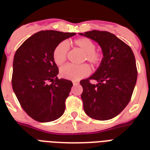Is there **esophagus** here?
I'll return each instance as SVG.
<instances>
[{
    "label": "esophagus",
    "mask_w": 150,
    "mask_h": 150,
    "mask_svg": "<svg viewBox=\"0 0 150 150\" xmlns=\"http://www.w3.org/2000/svg\"><path fill=\"white\" fill-rule=\"evenodd\" d=\"M73 85H74V86H77V85H79V83H78V82L74 81L73 82Z\"/></svg>",
    "instance_id": "1"
}]
</instances>
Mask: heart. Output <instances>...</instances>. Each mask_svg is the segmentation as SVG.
<instances>
[{"label":"heart","instance_id":"1","mask_svg":"<svg viewBox=\"0 0 150 150\" xmlns=\"http://www.w3.org/2000/svg\"><path fill=\"white\" fill-rule=\"evenodd\" d=\"M74 43L86 53V58L90 63L93 64L100 63L102 59L101 54L95 51V45L91 40L86 38H79L74 40ZM68 49V43L66 41H63L55 47L53 51V59L56 64L59 65L65 62ZM90 72L91 69L87 64L74 65L68 64L63 66L60 70L62 77L74 81H78L86 77Z\"/></svg>","mask_w":150,"mask_h":150}]
</instances>
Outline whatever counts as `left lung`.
Masks as SVG:
<instances>
[{
	"label": "left lung",
	"instance_id": "8db88e82",
	"mask_svg": "<svg viewBox=\"0 0 150 150\" xmlns=\"http://www.w3.org/2000/svg\"><path fill=\"white\" fill-rule=\"evenodd\" d=\"M100 46L103 59L95 73L80 81L83 109L89 117L108 120L119 115L129 103L137 78L134 55L129 46L108 31L79 33ZM90 79L98 82L91 84Z\"/></svg>",
	"mask_w": 150,
	"mask_h": 150
}]
</instances>
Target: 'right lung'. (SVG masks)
<instances>
[{
	"label": "right lung",
	"instance_id": "add662e5",
	"mask_svg": "<svg viewBox=\"0 0 150 150\" xmlns=\"http://www.w3.org/2000/svg\"><path fill=\"white\" fill-rule=\"evenodd\" d=\"M41 30L28 38L16 52L12 86L23 110L40 122L58 120L65 110L72 82L59 79L53 51L61 42L75 35Z\"/></svg>",
	"mask_w": 150,
	"mask_h": 150
}]
</instances>
